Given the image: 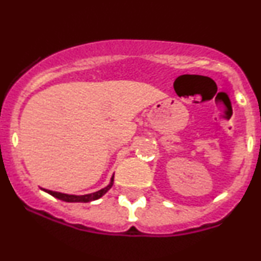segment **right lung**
I'll list each match as a JSON object with an SVG mask.
<instances>
[{
	"instance_id": "obj_1",
	"label": "right lung",
	"mask_w": 261,
	"mask_h": 261,
	"mask_svg": "<svg viewBox=\"0 0 261 261\" xmlns=\"http://www.w3.org/2000/svg\"><path fill=\"white\" fill-rule=\"evenodd\" d=\"M113 182H114V175L112 176V179H110V182L107 185L106 188L100 189V190L95 191V193L86 194V195H70V194L58 193V191L46 190V189H45L44 191H46L47 194H50V195L56 197V199L62 200V201H66V202H89V201H93V200H98L99 197L103 196L104 194H106L107 191L113 187Z\"/></svg>"
}]
</instances>
